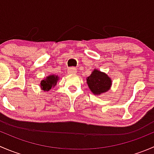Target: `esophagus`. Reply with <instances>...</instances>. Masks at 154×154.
<instances>
[{
    "label": "esophagus",
    "mask_w": 154,
    "mask_h": 154,
    "mask_svg": "<svg viewBox=\"0 0 154 154\" xmlns=\"http://www.w3.org/2000/svg\"><path fill=\"white\" fill-rule=\"evenodd\" d=\"M77 72L76 68H71L70 69H68V74H74Z\"/></svg>",
    "instance_id": "obj_1"
}]
</instances>
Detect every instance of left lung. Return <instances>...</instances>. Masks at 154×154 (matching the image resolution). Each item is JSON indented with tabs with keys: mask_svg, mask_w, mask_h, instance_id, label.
I'll return each instance as SVG.
<instances>
[{
	"mask_svg": "<svg viewBox=\"0 0 154 154\" xmlns=\"http://www.w3.org/2000/svg\"><path fill=\"white\" fill-rule=\"evenodd\" d=\"M86 83L93 94L100 96L110 89L112 81L106 73L95 68L86 78Z\"/></svg>",
	"mask_w": 154,
	"mask_h": 154,
	"instance_id": "left-lung-1",
	"label": "left lung"
}]
</instances>
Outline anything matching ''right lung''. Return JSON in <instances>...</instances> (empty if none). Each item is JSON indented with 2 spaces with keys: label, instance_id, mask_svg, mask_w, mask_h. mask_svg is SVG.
Instances as JSON below:
<instances>
[{
  "label": "right lung",
  "instance_id": "right-lung-1",
  "mask_svg": "<svg viewBox=\"0 0 154 154\" xmlns=\"http://www.w3.org/2000/svg\"><path fill=\"white\" fill-rule=\"evenodd\" d=\"M60 80V77L58 75L55 74H50L48 77H45L40 83V87L42 90L44 91H48L52 88L56 86L57 84V82Z\"/></svg>",
  "mask_w": 154,
  "mask_h": 154
}]
</instances>
